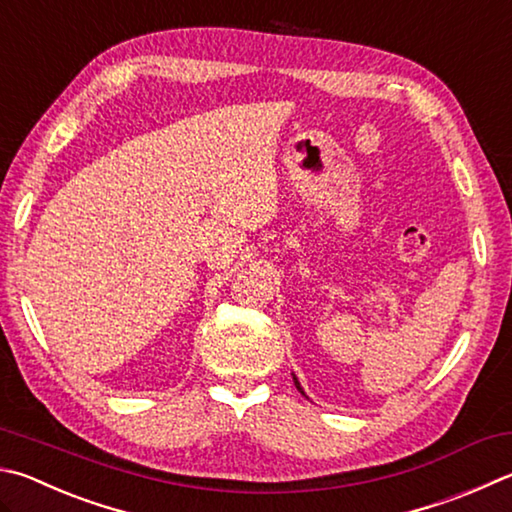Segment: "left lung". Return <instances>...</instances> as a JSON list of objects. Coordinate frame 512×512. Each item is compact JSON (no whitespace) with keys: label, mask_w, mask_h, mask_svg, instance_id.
<instances>
[{"label":"left lung","mask_w":512,"mask_h":512,"mask_svg":"<svg viewBox=\"0 0 512 512\" xmlns=\"http://www.w3.org/2000/svg\"><path fill=\"white\" fill-rule=\"evenodd\" d=\"M293 383H295V387H297V392H300L302 396H306V392H304V389H302V385H300V380H297V376L293 374Z\"/></svg>","instance_id":"8db88e82"}]
</instances>
